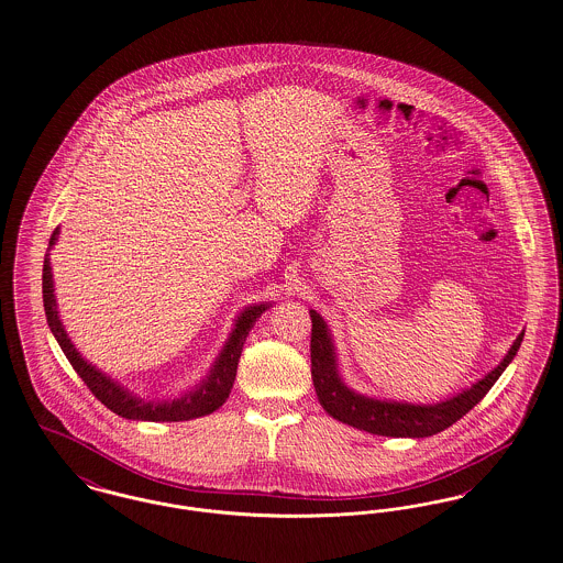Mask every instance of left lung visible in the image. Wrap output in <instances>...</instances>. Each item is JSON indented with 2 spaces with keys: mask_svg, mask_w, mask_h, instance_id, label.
Returning a JSON list of instances; mask_svg holds the SVG:
<instances>
[{
  "mask_svg": "<svg viewBox=\"0 0 563 563\" xmlns=\"http://www.w3.org/2000/svg\"><path fill=\"white\" fill-rule=\"evenodd\" d=\"M311 379L316 385V394L320 405L334 419L354 426L357 430L379 434V437H396V439H423L443 432L444 428L453 426L457 419L473 409L483 400V396L498 382L504 368L517 355L523 332L515 339L503 362L487 373L473 387L462 394L437 402V405H407V402H387L375 400L362 394H355L341 382L336 371L334 345L328 332L324 320L311 309Z\"/></svg>",
  "mask_w": 563,
  "mask_h": 563,
  "instance_id": "left-lung-1",
  "label": "left lung"
}]
</instances>
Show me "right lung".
<instances>
[{"label":"right lung","mask_w":563,"mask_h":563,"mask_svg":"<svg viewBox=\"0 0 563 563\" xmlns=\"http://www.w3.org/2000/svg\"><path fill=\"white\" fill-rule=\"evenodd\" d=\"M57 235H59V229L53 231L51 241H48V250L55 245ZM53 292H55V288H53L51 258H48V252H46L44 268H42L44 311H46V320H48V325H51L63 354L67 355L74 371L80 375V379L87 384V387L92 391V396L101 405H106L110 411H114L124 419H140V421H188V419H197V417L213 413L218 407H222L224 400L231 394V387L235 384L239 357H241L245 336L250 334L254 322L263 316V311L268 307V305H254V307H247L239 316L235 330L231 332L222 354L218 355L213 368L209 371L208 379L199 385L197 389L186 391L184 396L174 398L169 402H148V400L135 398L124 387L114 384L110 377L99 373L95 366H90L82 355L76 352V347L71 345V341L67 339V334L60 325L59 316H57L59 313L57 311V300H55Z\"/></svg>","instance_id":"add662e5"}]
</instances>
